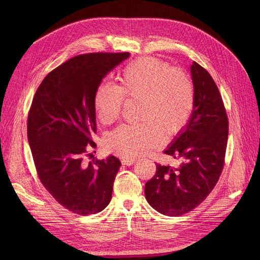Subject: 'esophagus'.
I'll return each mask as SVG.
<instances>
[{
	"label": "esophagus",
	"mask_w": 260,
	"mask_h": 260,
	"mask_svg": "<svg viewBox=\"0 0 260 260\" xmlns=\"http://www.w3.org/2000/svg\"><path fill=\"white\" fill-rule=\"evenodd\" d=\"M121 162H122V165L129 167V166L134 165V163L136 162V159H134V158H124V159L121 160Z\"/></svg>",
	"instance_id": "obj_1"
}]
</instances>
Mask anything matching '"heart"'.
Here are the masks:
<instances>
[{"label":"heart","instance_id":"obj_1","mask_svg":"<svg viewBox=\"0 0 260 260\" xmlns=\"http://www.w3.org/2000/svg\"><path fill=\"white\" fill-rule=\"evenodd\" d=\"M124 97L140 100L138 124H123L107 135L109 151L124 158L145 155L187 125L195 108L193 80L182 70L154 57H141L123 68L120 85L102 81L94 91L97 117L103 124L115 122Z\"/></svg>","mask_w":260,"mask_h":260}]
</instances>
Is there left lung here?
<instances>
[{
    "label": "left lung",
    "mask_w": 260,
    "mask_h": 260,
    "mask_svg": "<svg viewBox=\"0 0 260 260\" xmlns=\"http://www.w3.org/2000/svg\"><path fill=\"white\" fill-rule=\"evenodd\" d=\"M195 108L187 125L165 154L180 163L177 168L156 165L145 183V198L167 216H180L197 208L219 180L223 170L229 121L221 94L211 75L193 62Z\"/></svg>",
    "instance_id": "8db88e82"
}]
</instances>
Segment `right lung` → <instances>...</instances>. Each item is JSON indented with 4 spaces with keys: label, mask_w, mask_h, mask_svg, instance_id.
Instances as JSON below:
<instances>
[{
    "label": "right lung",
    "mask_w": 260,
    "mask_h": 260,
    "mask_svg": "<svg viewBox=\"0 0 260 260\" xmlns=\"http://www.w3.org/2000/svg\"><path fill=\"white\" fill-rule=\"evenodd\" d=\"M128 57L129 52L79 54L51 71L32 99L27 137L39 179L54 200L78 215L97 214L112 199L120 160L84 159L92 157L88 149L95 147V88Z\"/></svg>",
    "instance_id": "add662e5"
}]
</instances>
